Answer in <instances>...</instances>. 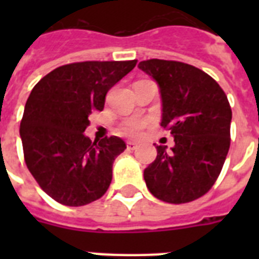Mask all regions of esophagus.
Segmentation results:
<instances>
[{
	"label": "esophagus",
	"mask_w": 259,
	"mask_h": 259,
	"mask_svg": "<svg viewBox=\"0 0 259 259\" xmlns=\"http://www.w3.org/2000/svg\"><path fill=\"white\" fill-rule=\"evenodd\" d=\"M126 146H127V149H136L137 148V142H134V141H127L126 142Z\"/></svg>",
	"instance_id": "esophagus-1"
}]
</instances>
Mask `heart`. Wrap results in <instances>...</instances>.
<instances>
[{
    "instance_id": "1",
    "label": "heart",
    "mask_w": 259,
    "mask_h": 259,
    "mask_svg": "<svg viewBox=\"0 0 259 259\" xmlns=\"http://www.w3.org/2000/svg\"><path fill=\"white\" fill-rule=\"evenodd\" d=\"M144 126H145V121H142V119H127L121 125V132L126 136L136 137L141 133Z\"/></svg>"
}]
</instances>
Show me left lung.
Returning <instances> with one entry per match:
<instances>
[{
  "label": "left lung",
  "mask_w": 259,
  "mask_h": 259,
  "mask_svg": "<svg viewBox=\"0 0 259 259\" xmlns=\"http://www.w3.org/2000/svg\"><path fill=\"white\" fill-rule=\"evenodd\" d=\"M138 68L153 78L161 95V126L170 130V150L157 145V157L144 170L154 197L181 204L207 193L230 149L231 107L225 91L204 71L173 60L150 59Z\"/></svg>",
  "instance_id": "left-lung-1"
}]
</instances>
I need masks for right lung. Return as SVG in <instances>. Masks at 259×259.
Masks as SVG:
<instances>
[{"label": "right lung", "mask_w": 259, "mask_h": 259, "mask_svg": "<svg viewBox=\"0 0 259 259\" xmlns=\"http://www.w3.org/2000/svg\"><path fill=\"white\" fill-rule=\"evenodd\" d=\"M136 64H66L32 90L20 125L24 158L42 191L60 204H89L110 187L113 162L126 149L125 141L111 136L93 142L84 130L91 110H103L107 91Z\"/></svg>", "instance_id": "1"}]
</instances>
